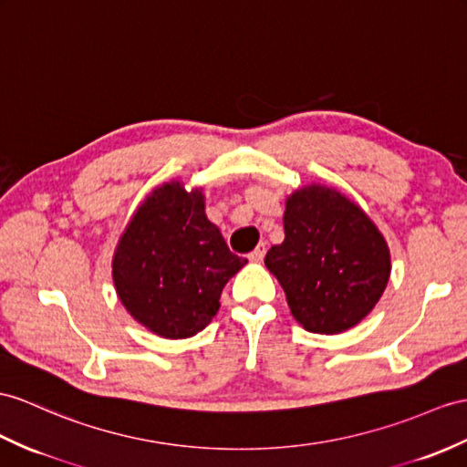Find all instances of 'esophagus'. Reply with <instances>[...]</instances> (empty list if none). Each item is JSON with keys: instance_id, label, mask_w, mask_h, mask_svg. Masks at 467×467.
<instances>
[{"instance_id": "34e87169", "label": "esophagus", "mask_w": 467, "mask_h": 467, "mask_svg": "<svg viewBox=\"0 0 467 467\" xmlns=\"http://www.w3.org/2000/svg\"><path fill=\"white\" fill-rule=\"evenodd\" d=\"M264 257H265V244H259L252 254L247 255V259L252 261V264H261V261H264Z\"/></svg>"}]
</instances>
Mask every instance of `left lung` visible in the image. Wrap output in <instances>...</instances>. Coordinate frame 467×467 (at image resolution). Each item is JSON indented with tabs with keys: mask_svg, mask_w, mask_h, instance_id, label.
I'll return each mask as SVG.
<instances>
[{
	"mask_svg": "<svg viewBox=\"0 0 467 467\" xmlns=\"http://www.w3.org/2000/svg\"><path fill=\"white\" fill-rule=\"evenodd\" d=\"M285 240L265 255L306 331L335 335L374 309L390 277L384 237L357 203L337 190L305 186L287 200Z\"/></svg>",
	"mask_w": 467,
	"mask_h": 467,
	"instance_id": "obj_1",
	"label": "left lung"
}]
</instances>
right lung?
I'll return each instance as SVG.
<instances>
[{"instance_id": "obj_1", "label": "right lung", "mask_w": 467, "mask_h": 467, "mask_svg": "<svg viewBox=\"0 0 467 467\" xmlns=\"http://www.w3.org/2000/svg\"><path fill=\"white\" fill-rule=\"evenodd\" d=\"M245 264L206 218L202 192L188 194L172 182L134 213L112 259V279L136 321L164 338H186L206 328L223 285Z\"/></svg>"}]
</instances>
